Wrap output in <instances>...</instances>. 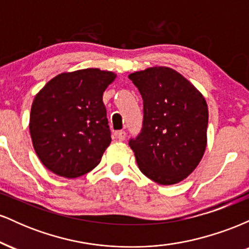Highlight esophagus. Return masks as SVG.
<instances>
[{"label":"esophagus","instance_id":"34e87169","mask_svg":"<svg viewBox=\"0 0 249 249\" xmlns=\"http://www.w3.org/2000/svg\"><path fill=\"white\" fill-rule=\"evenodd\" d=\"M116 136H117V138L119 139V141L123 142V141H125V137H126V132H125V131H117Z\"/></svg>","mask_w":249,"mask_h":249}]
</instances>
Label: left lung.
Listing matches in <instances>:
<instances>
[{
    "mask_svg": "<svg viewBox=\"0 0 249 249\" xmlns=\"http://www.w3.org/2000/svg\"><path fill=\"white\" fill-rule=\"evenodd\" d=\"M128 78L144 101L142 132L128 142L139 170L159 185L178 184L196 170L206 150V99L167 67L136 71Z\"/></svg>",
    "mask_w": 249,
    "mask_h": 249,
    "instance_id": "obj_1",
    "label": "left lung"
}]
</instances>
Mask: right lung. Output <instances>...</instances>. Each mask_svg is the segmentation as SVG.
<instances>
[{"mask_svg":"<svg viewBox=\"0 0 249 249\" xmlns=\"http://www.w3.org/2000/svg\"><path fill=\"white\" fill-rule=\"evenodd\" d=\"M112 71L88 68L62 72L34 98L29 130L42 164L63 178H77L101 161L111 142L103 93Z\"/></svg>","mask_w":249,"mask_h":249,"instance_id":"right-lung-1","label":"right lung"}]
</instances>
